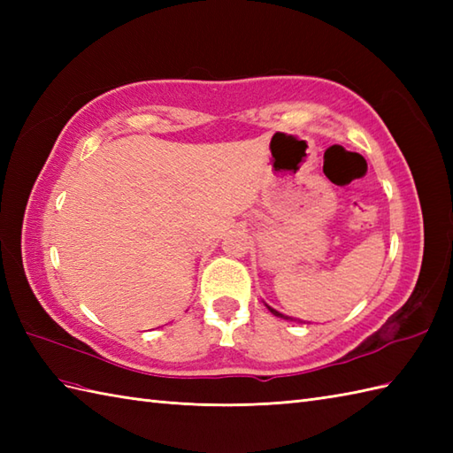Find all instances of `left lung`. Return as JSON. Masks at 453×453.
Here are the masks:
<instances>
[{
	"mask_svg": "<svg viewBox=\"0 0 453 453\" xmlns=\"http://www.w3.org/2000/svg\"><path fill=\"white\" fill-rule=\"evenodd\" d=\"M266 307H268V311H271L273 315H276V317H280V319H288V321H297V323H305V321H302V319H294V317H288V315H284V313H280V311H276L274 307H271L268 303H265Z\"/></svg>",
	"mask_w": 453,
	"mask_h": 453,
	"instance_id": "1",
	"label": "left lung"
}]
</instances>
